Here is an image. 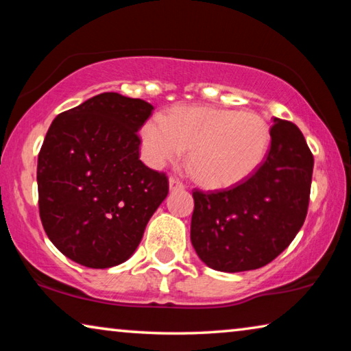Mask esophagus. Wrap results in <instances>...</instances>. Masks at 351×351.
Wrapping results in <instances>:
<instances>
[{
  "label": "esophagus",
  "mask_w": 351,
  "mask_h": 351,
  "mask_svg": "<svg viewBox=\"0 0 351 351\" xmlns=\"http://www.w3.org/2000/svg\"><path fill=\"white\" fill-rule=\"evenodd\" d=\"M169 189H170V192H176V190H182L184 189V184L181 181L175 180V178H170V180H169Z\"/></svg>",
  "instance_id": "esophagus-1"
}]
</instances>
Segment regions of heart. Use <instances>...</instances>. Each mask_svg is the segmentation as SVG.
<instances>
[{
  "label": "heart",
  "instance_id": "b5f03b06",
  "mask_svg": "<svg viewBox=\"0 0 351 351\" xmlns=\"http://www.w3.org/2000/svg\"><path fill=\"white\" fill-rule=\"evenodd\" d=\"M269 141L271 128L257 112L215 106H175L141 128L142 150L153 167L178 161L190 148L189 169L207 189L247 180L263 162Z\"/></svg>",
  "mask_w": 351,
  "mask_h": 351
}]
</instances>
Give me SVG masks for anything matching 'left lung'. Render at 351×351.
<instances>
[{
  "label": "left lung",
  "mask_w": 351,
  "mask_h": 351,
  "mask_svg": "<svg viewBox=\"0 0 351 351\" xmlns=\"http://www.w3.org/2000/svg\"><path fill=\"white\" fill-rule=\"evenodd\" d=\"M265 162L245 182L215 193L193 192L190 240L221 272L258 269L282 254L305 221L314 159L293 122L272 119Z\"/></svg>",
  "instance_id": "left-lung-1"
}]
</instances>
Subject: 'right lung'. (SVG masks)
Wrapping results in <instances>:
<instances>
[{
	"mask_svg": "<svg viewBox=\"0 0 351 351\" xmlns=\"http://www.w3.org/2000/svg\"><path fill=\"white\" fill-rule=\"evenodd\" d=\"M153 105L102 93L52 121L38 154L40 218L63 255L86 268L127 261L169 193L139 159L138 130Z\"/></svg>",
	"mask_w": 351,
	"mask_h": 351,
	"instance_id": "right-lung-1",
	"label": "right lung"
}]
</instances>
